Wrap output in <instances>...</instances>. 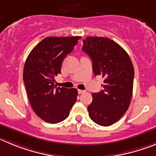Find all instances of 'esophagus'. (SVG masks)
I'll list each match as a JSON object with an SVG mask.
<instances>
[{"label":"esophagus","instance_id":"obj_1","mask_svg":"<svg viewBox=\"0 0 156 156\" xmlns=\"http://www.w3.org/2000/svg\"><path fill=\"white\" fill-rule=\"evenodd\" d=\"M78 94H82V93H84V92H85V91L81 90V89H78Z\"/></svg>","mask_w":156,"mask_h":156}]
</instances>
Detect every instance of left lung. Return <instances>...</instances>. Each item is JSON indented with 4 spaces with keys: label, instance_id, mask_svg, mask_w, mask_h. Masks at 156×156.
<instances>
[{
    "label": "left lung",
    "instance_id": "8db88e82",
    "mask_svg": "<svg viewBox=\"0 0 156 156\" xmlns=\"http://www.w3.org/2000/svg\"><path fill=\"white\" fill-rule=\"evenodd\" d=\"M82 50L90 57L95 76L104 78L103 89L92 93L88 106L89 117L101 126L112 125L127 112L133 92L134 67L118 43L105 37L88 36Z\"/></svg>",
    "mask_w": 156,
    "mask_h": 156
}]
</instances>
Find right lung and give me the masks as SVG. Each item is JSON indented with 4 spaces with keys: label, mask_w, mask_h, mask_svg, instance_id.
Segmentation results:
<instances>
[{
    "label": "right lung",
    "mask_w": 156,
    "mask_h": 156,
    "mask_svg": "<svg viewBox=\"0 0 156 156\" xmlns=\"http://www.w3.org/2000/svg\"><path fill=\"white\" fill-rule=\"evenodd\" d=\"M80 36L45 38L26 59L23 81L31 106L40 118L50 123L63 121L77 100L76 88H57L55 76L61 64L80 40Z\"/></svg>",
    "instance_id": "add662e5"
}]
</instances>
